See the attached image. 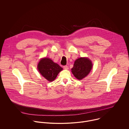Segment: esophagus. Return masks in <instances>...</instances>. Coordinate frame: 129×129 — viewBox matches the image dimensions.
I'll return each mask as SVG.
<instances>
[{"instance_id":"esophagus-1","label":"esophagus","mask_w":129,"mask_h":129,"mask_svg":"<svg viewBox=\"0 0 129 129\" xmlns=\"http://www.w3.org/2000/svg\"><path fill=\"white\" fill-rule=\"evenodd\" d=\"M63 68L64 70H68L69 69V67L67 66H63Z\"/></svg>"}]
</instances>
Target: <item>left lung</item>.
<instances>
[{
	"instance_id": "left-lung-1",
	"label": "left lung",
	"mask_w": 129,
	"mask_h": 129,
	"mask_svg": "<svg viewBox=\"0 0 129 129\" xmlns=\"http://www.w3.org/2000/svg\"><path fill=\"white\" fill-rule=\"evenodd\" d=\"M92 67V61L89 58L86 57H81L75 60L74 67L71 70L76 79L81 80L90 73Z\"/></svg>"
}]
</instances>
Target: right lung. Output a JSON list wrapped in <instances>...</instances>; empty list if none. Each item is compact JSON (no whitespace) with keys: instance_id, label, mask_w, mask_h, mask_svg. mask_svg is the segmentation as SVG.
I'll list each match as a JSON object with an SVG mask.
<instances>
[{"instance_id":"1","label":"right lung","mask_w":129,"mask_h":129,"mask_svg":"<svg viewBox=\"0 0 129 129\" xmlns=\"http://www.w3.org/2000/svg\"><path fill=\"white\" fill-rule=\"evenodd\" d=\"M37 69L40 74L50 82L54 81L62 70L57 63L48 57L42 58L37 65Z\"/></svg>"}]
</instances>
